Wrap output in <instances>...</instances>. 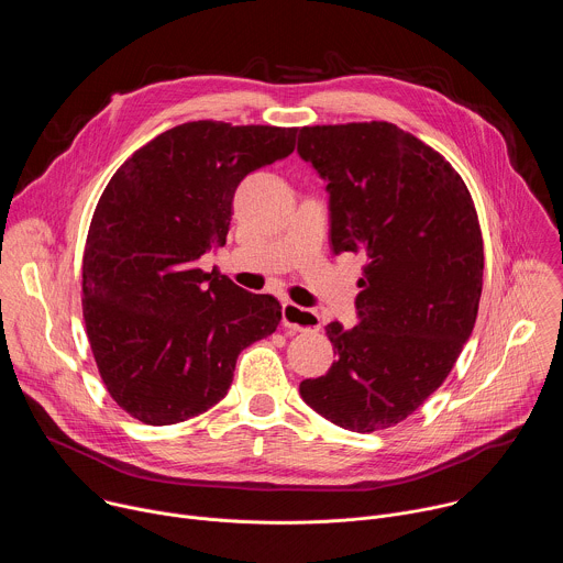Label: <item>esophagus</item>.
Returning <instances> with one entry per match:
<instances>
[{
  "label": "esophagus",
  "mask_w": 563,
  "mask_h": 563,
  "mask_svg": "<svg viewBox=\"0 0 563 563\" xmlns=\"http://www.w3.org/2000/svg\"><path fill=\"white\" fill-rule=\"evenodd\" d=\"M283 325L305 332V330H318L320 318L313 309H305L296 302H283Z\"/></svg>",
  "instance_id": "obj_1"
}]
</instances>
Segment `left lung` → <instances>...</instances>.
Wrapping results in <instances>:
<instances>
[{"instance_id": "1", "label": "left lung", "mask_w": 563, "mask_h": 563, "mask_svg": "<svg viewBox=\"0 0 563 563\" xmlns=\"http://www.w3.org/2000/svg\"><path fill=\"white\" fill-rule=\"evenodd\" d=\"M298 155L328 183L334 254L367 258L358 325L325 328L336 361L305 378V404L334 426L376 432L439 389L472 334L484 240L445 157L389 122L302 126Z\"/></svg>"}]
</instances>
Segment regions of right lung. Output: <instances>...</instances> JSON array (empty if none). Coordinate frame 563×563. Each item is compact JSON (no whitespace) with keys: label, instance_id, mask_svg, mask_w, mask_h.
<instances>
[{"label":"right lung","instance_id":"add662e5","mask_svg":"<svg viewBox=\"0 0 563 563\" xmlns=\"http://www.w3.org/2000/svg\"><path fill=\"white\" fill-rule=\"evenodd\" d=\"M298 129L198 120L137 148L107 185L82 261V309L100 376L146 426H174L224 398L235 358L280 323L200 256L227 243L231 202L252 172L296 146Z\"/></svg>","mask_w":563,"mask_h":563}]
</instances>
